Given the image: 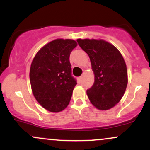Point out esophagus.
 I'll return each instance as SVG.
<instances>
[{
  "label": "esophagus",
  "instance_id": "esophagus-1",
  "mask_svg": "<svg viewBox=\"0 0 150 150\" xmlns=\"http://www.w3.org/2000/svg\"><path fill=\"white\" fill-rule=\"evenodd\" d=\"M82 76H80V77H79V81H80V82H81V81H82Z\"/></svg>",
  "mask_w": 150,
  "mask_h": 150
}]
</instances>
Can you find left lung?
<instances>
[{
	"label": "left lung",
	"instance_id": "1",
	"mask_svg": "<svg viewBox=\"0 0 150 150\" xmlns=\"http://www.w3.org/2000/svg\"><path fill=\"white\" fill-rule=\"evenodd\" d=\"M88 54L94 74V85L87 89L90 102L99 110H108L119 102L128 85L124 58L111 44L103 39H77Z\"/></svg>",
	"mask_w": 150,
	"mask_h": 150
}]
</instances>
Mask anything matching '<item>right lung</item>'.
I'll list each match as a JSON object with an SVG mask.
<instances>
[{"mask_svg": "<svg viewBox=\"0 0 150 150\" xmlns=\"http://www.w3.org/2000/svg\"><path fill=\"white\" fill-rule=\"evenodd\" d=\"M77 45L73 39H55L43 46L32 62V93L41 106L51 112H59L68 106L77 85L69 59Z\"/></svg>", "mask_w": 150, "mask_h": 150, "instance_id": "add662e5", "label": "right lung"}]
</instances>
